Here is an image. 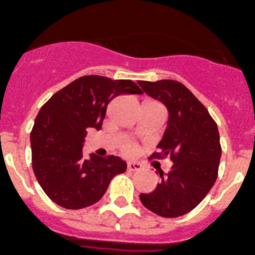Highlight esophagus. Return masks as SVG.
I'll list each match as a JSON object with an SVG mask.
<instances>
[{
    "mask_svg": "<svg viewBox=\"0 0 255 255\" xmlns=\"http://www.w3.org/2000/svg\"><path fill=\"white\" fill-rule=\"evenodd\" d=\"M128 170H130V171H138V170H141L142 167V164L141 162H136V161H129L128 162Z\"/></svg>",
    "mask_w": 255,
    "mask_h": 255,
    "instance_id": "obj_1",
    "label": "esophagus"
}]
</instances>
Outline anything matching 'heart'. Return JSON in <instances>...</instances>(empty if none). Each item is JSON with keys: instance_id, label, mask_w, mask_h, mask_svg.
Segmentation results:
<instances>
[{"instance_id": "obj_1", "label": "heart", "mask_w": 255, "mask_h": 255, "mask_svg": "<svg viewBox=\"0 0 255 255\" xmlns=\"http://www.w3.org/2000/svg\"><path fill=\"white\" fill-rule=\"evenodd\" d=\"M123 151H125V153H127V155H132V153L134 152V146H133V144H127V146L123 148Z\"/></svg>"}]
</instances>
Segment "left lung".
Instances as JSON below:
<instances>
[{"label": "left lung", "instance_id": "1", "mask_svg": "<svg viewBox=\"0 0 255 255\" xmlns=\"http://www.w3.org/2000/svg\"><path fill=\"white\" fill-rule=\"evenodd\" d=\"M142 90L166 107L169 118L160 152L170 156L171 170L159 171L161 182L139 199L147 210L162 217H179L196 208L213 187L221 159L219 128L206 107L174 80L138 81Z\"/></svg>", "mask_w": 255, "mask_h": 255}]
</instances>
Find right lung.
Returning <instances> with one entry per match:
<instances>
[{
	"label": "right lung",
	"instance_id": "add662e5",
	"mask_svg": "<svg viewBox=\"0 0 255 255\" xmlns=\"http://www.w3.org/2000/svg\"><path fill=\"white\" fill-rule=\"evenodd\" d=\"M142 94L130 80L82 76L54 94L39 111L30 134L33 170L48 197L68 210L89 207L107 192L112 179L125 173L127 162L82 147L90 128L102 129L109 103L118 95Z\"/></svg>",
	"mask_w": 255,
	"mask_h": 255
}]
</instances>
